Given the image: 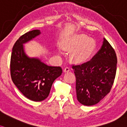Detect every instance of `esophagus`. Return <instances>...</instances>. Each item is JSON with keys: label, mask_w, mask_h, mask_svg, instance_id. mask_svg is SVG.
Returning <instances> with one entry per match:
<instances>
[{"label": "esophagus", "mask_w": 127, "mask_h": 127, "mask_svg": "<svg viewBox=\"0 0 127 127\" xmlns=\"http://www.w3.org/2000/svg\"><path fill=\"white\" fill-rule=\"evenodd\" d=\"M70 71V68L69 67H65L64 69V70H63V71L64 73L68 72V71Z\"/></svg>", "instance_id": "obj_1"}]
</instances>
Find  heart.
Segmentation results:
<instances>
[{
	"label": "heart",
	"mask_w": 127,
	"mask_h": 127,
	"mask_svg": "<svg viewBox=\"0 0 127 127\" xmlns=\"http://www.w3.org/2000/svg\"><path fill=\"white\" fill-rule=\"evenodd\" d=\"M96 41L87 35L79 34L72 36L64 42L63 48L71 51V57L75 61H83L90 57L96 49Z\"/></svg>",
	"instance_id": "b5f03b06"
}]
</instances>
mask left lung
Here are the masks:
<instances>
[{
	"label": "left lung",
	"mask_w": 127,
	"mask_h": 127,
	"mask_svg": "<svg viewBox=\"0 0 127 127\" xmlns=\"http://www.w3.org/2000/svg\"><path fill=\"white\" fill-rule=\"evenodd\" d=\"M117 58L106 39L91 60L73 65L76 78V94L82 105L92 106L98 103L110 92L117 71Z\"/></svg>",
	"instance_id": "8db88e82"
}]
</instances>
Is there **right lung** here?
Returning a JSON list of instances; mask_svg holds the SVG:
<instances>
[{
  "label": "right lung",
  "instance_id": "add662e5",
  "mask_svg": "<svg viewBox=\"0 0 127 127\" xmlns=\"http://www.w3.org/2000/svg\"><path fill=\"white\" fill-rule=\"evenodd\" d=\"M41 34L35 30L29 31L16 41L10 58V75L13 83L27 98L42 101L48 96L52 85L61 76L60 67L50 66L38 57L26 54L24 44Z\"/></svg>",
  "mask_w": 127,
  "mask_h": 127
}]
</instances>
